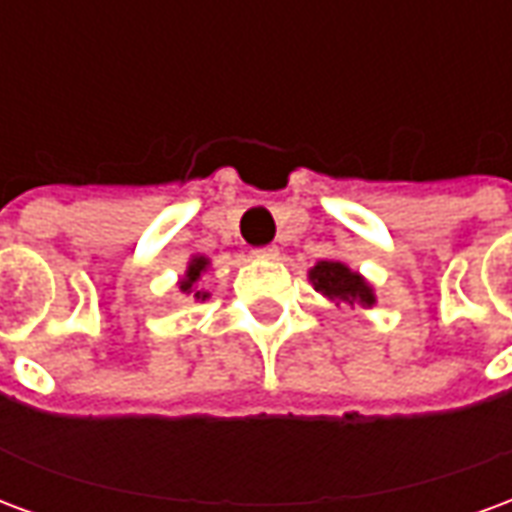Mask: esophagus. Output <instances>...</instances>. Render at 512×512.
Here are the masks:
<instances>
[{
	"label": "esophagus",
	"instance_id": "1",
	"mask_svg": "<svg viewBox=\"0 0 512 512\" xmlns=\"http://www.w3.org/2000/svg\"><path fill=\"white\" fill-rule=\"evenodd\" d=\"M279 255V249L274 244H266V246H257L255 249V257H266V260H274Z\"/></svg>",
	"mask_w": 512,
	"mask_h": 512
}]
</instances>
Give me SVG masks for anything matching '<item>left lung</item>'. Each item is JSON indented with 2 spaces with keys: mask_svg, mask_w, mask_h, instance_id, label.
I'll list each match as a JSON object with an SVG mask.
<instances>
[{
  "mask_svg": "<svg viewBox=\"0 0 512 512\" xmlns=\"http://www.w3.org/2000/svg\"><path fill=\"white\" fill-rule=\"evenodd\" d=\"M310 279L312 285H315V290H321L323 296H329V299H340L345 301V304H351V307H354V304H362V307L376 304L373 288H370L356 271L343 266V263L321 260V263L310 271Z\"/></svg>",
  "mask_w": 512,
  "mask_h": 512,
  "instance_id": "left-lung-1",
  "label": "left lung"
}]
</instances>
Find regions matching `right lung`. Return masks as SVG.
Instances as JSON below:
<instances>
[{
  "instance_id": "add662e5",
  "label": "right lung",
  "mask_w": 512,
  "mask_h": 512,
  "mask_svg": "<svg viewBox=\"0 0 512 512\" xmlns=\"http://www.w3.org/2000/svg\"><path fill=\"white\" fill-rule=\"evenodd\" d=\"M205 268H208V260H205V257H194V260H191L189 271H186V279L180 282V290H183V293H191L194 299H202V301L208 299V293H205V290L194 288V285H197V279H200V274L205 271Z\"/></svg>"
}]
</instances>
